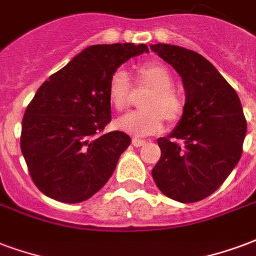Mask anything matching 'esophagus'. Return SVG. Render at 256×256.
Returning <instances> with one entry per match:
<instances>
[{"label": "esophagus", "mask_w": 256, "mask_h": 256, "mask_svg": "<svg viewBox=\"0 0 256 256\" xmlns=\"http://www.w3.org/2000/svg\"><path fill=\"white\" fill-rule=\"evenodd\" d=\"M132 144H133L136 148H138L142 146L144 144H145V141H144V140H140V138H133V140H132Z\"/></svg>", "instance_id": "obj_1"}]
</instances>
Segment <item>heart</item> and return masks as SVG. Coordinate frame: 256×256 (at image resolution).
<instances>
[{
  "label": "heart",
  "instance_id": "b5f03b06",
  "mask_svg": "<svg viewBox=\"0 0 256 256\" xmlns=\"http://www.w3.org/2000/svg\"><path fill=\"white\" fill-rule=\"evenodd\" d=\"M134 90H148L141 100V111L124 115L116 120V126L134 136H148L160 132L162 119L174 124L183 115L184 102L174 90V78L166 66L148 62L137 66ZM132 84L123 70H116L108 80L107 98L115 111H124L132 104Z\"/></svg>",
  "mask_w": 256,
  "mask_h": 256
}]
</instances>
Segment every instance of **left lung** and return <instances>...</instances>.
I'll use <instances>...</instances> for the list:
<instances>
[{"mask_svg":"<svg viewBox=\"0 0 256 256\" xmlns=\"http://www.w3.org/2000/svg\"><path fill=\"white\" fill-rule=\"evenodd\" d=\"M150 50L180 74L186 104L180 122L157 140L162 157L152 176L162 194L183 204L213 194L239 162L247 122L236 90L209 60L183 47Z\"/></svg>","mask_w":256,"mask_h":256,"instance_id":"1","label":"left lung"}]
</instances>
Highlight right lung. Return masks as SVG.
<instances>
[{"label":"right lung","instance_id":"obj_1","mask_svg":"<svg viewBox=\"0 0 256 256\" xmlns=\"http://www.w3.org/2000/svg\"><path fill=\"white\" fill-rule=\"evenodd\" d=\"M145 44H98L81 51L40 85L22 124V156L35 186L52 200L78 204L108 182L130 145L123 132L102 134L111 122L110 77Z\"/></svg>","mask_w":256,"mask_h":256}]
</instances>
